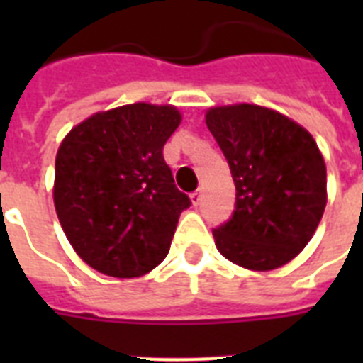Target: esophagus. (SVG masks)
Wrapping results in <instances>:
<instances>
[{"label": "esophagus", "mask_w": 363, "mask_h": 363, "mask_svg": "<svg viewBox=\"0 0 363 363\" xmlns=\"http://www.w3.org/2000/svg\"><path fill=\"white\" fill-rule=\"evenodd\" d=\"M190 198H192V203H194V205H198L199 201H201V188H198L196 192L190 194Z\"/></svg>", "instance_id": "1"}]
</instances>
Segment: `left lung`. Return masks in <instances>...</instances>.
Masks as SVG:
<instances>
[{
  "mask_svg": "<svg viewBox=\"0 0 363 363\" xmlns=\"http://www.w3.org/2000/svg\"><path fill=\"white\" fill-rule=\"evenodd\" d=\"M235 184L230 220L213 230L224 258L252 271L296 258L326 207V164L309 131L258 105L215 107L205 116Z\"/></svg>",
  "mask_w": 363,
  "mask_h": 363,
  "instance_id": "8db88e82",
  "label": "left lung"
}]
</instances>
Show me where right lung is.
<instances>
[{"mask_svg":"<svg viewBox=\"0 0 363 363\" xmlns=\"http://www.w3.org/2000/svg\"><path fill=\"white\" fill-rule=\"evenodd\" d=\"M179 124L171 105H124L90 116L60 145L56 213L75 252L99 273L141 277L169 252L192 203L164 160Z\"/></svg>","mask_w":363,"mask_h":363,"instance_id":"1","label":"right lung"}]
</instances>
